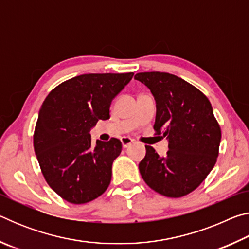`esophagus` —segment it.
Masks as SVG:
<instances>
[{"label": "esophagus", "instance_id": "obj_1", "mask_svg": "<svg viewBox=\"0 0 249 249\" xmlns=\"http://www.w3.org/2000/svg\"><path fill=\"white\" fill-rule=\"evenodd\" d=\"M121 142H122V146H123V148H127L128 146L132 145L133 140L129 137H122Z\"/></svg>", "mask_w": 249, "mask_h": 249}]
</instances>
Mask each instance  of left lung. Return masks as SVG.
<instances>
[{"mask_svg":"<svg viewBox=\"0 0 249 249\" xmlns=\"http://www.w3.org/2000/svg\"><path fill=\"white\" fill-rule=\"evenodd\" d=\"M135 79L155 96L156 134L169 140L166 157L146 146V156L138 166L142 179L161 196H187L203 182L217 160L221 127L210 101L175 74L153 71L135 74Z\"/></svg>","mask_w":249,"mask_h":249,"instance_id":"obj_1","label":"left lung"}]
</instances>
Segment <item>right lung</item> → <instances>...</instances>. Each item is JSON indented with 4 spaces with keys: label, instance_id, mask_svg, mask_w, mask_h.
<instances>
[{
    "label": "right lung",
    "instance_id": "right-lung-1",
    "mask_svg": "<svg viewBox=\"0 0 249 249\" xmlns=\"http://www.w3.org/2000/svg\"><path fill=\"white\" fill-rule=\"evenodd\" d=\"M134 73H87L57 86L46 96L34 132V149L46 182L72 204L103 195L112 163L121 154L117 138L91 145L90 128L109 119V105Z\"/></svg>",
    "mask_w": 249,
    "mask_h": 249
}]
</instances>
